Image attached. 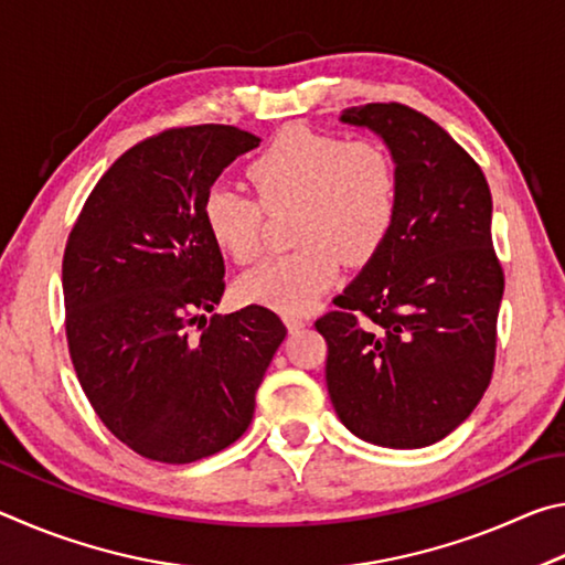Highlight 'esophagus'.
I'll use <instances>...</instances> for the list:
<instances>
[{"label": "esophagus", "mask_w": 565, "mask_h": 565, "mask_svg": "<svg viewBox=\"0 0 565 565\" xmlns=\"http://www.w3.org/2000/svg\"><path fill=\"white\" fill-rule=\"evenodd\" d=\"M284 321H286V327H289V331H291V333H294V331H299V329H303L306 323H309V319L301 317V313H286Z\"/></svg>", "instance_id": "esophagus-1"}]
</instances>
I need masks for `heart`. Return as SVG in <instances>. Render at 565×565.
I'll list each match as a JSON object with an SVG mask.
<instances>
[{"instance_id":"obj_1","label":"heart","mask_w":565,"mask_h":565,"mask_svg":"<svg viewBox=\"0 0 565 565\" xmlns=\"http://www.w3.org/2000/svg\"><path fill=\"white\" fill-rule=\"evenodd\" d=\"M256 199L214 186L202 206L212 242L238 264L259 256L264 214L294 209V252L254 266L242 299L296 313L339 276L341 259L361 266L384 248L398 216V167L371 139L347 141L303 127L286 129L246 167Z\"/></svg>"}]
</instances>
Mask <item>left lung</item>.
Returning <instances> with one entry per match:
<instances>
[{
    "label": "left lung",
    "instance_id": "obj_1",
    "mask_svg": "<svg viewBox=\"0 0 565 565\" xmlns=\"http://www.w3.org/2000/svg\"><path fill=\"white\" fill-rule=\"evenodd\" d=\"M384 137L398 216L381 252L317 319L341 424L376 446L420 448L471 416L491 384L503 266L491 189L473 157L398 102L343 111Z\"/></svg>",
    "mask_w": 565,
    "mask_h": 565
}]
</instances>
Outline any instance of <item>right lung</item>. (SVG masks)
<instances>
[{"instance_id": "add662e5", "label": "right lung", "mask_w": 565, "mask_h": 565, "mask_svg": "<svg viewBox=\"0 0 565 565\" xmlns=\"http://www.w3.org/2000/svg\"><path fill=\"white\" fill-rule=\"evenodd\" d=\"M259 137L226 124L171 127L124 151L92 189L62 259L64 331L102 424L161 463L218 454L254 418L286 337L266 306L214 313L224 259L202 206Z\"/></svg>"}]
</instances>
